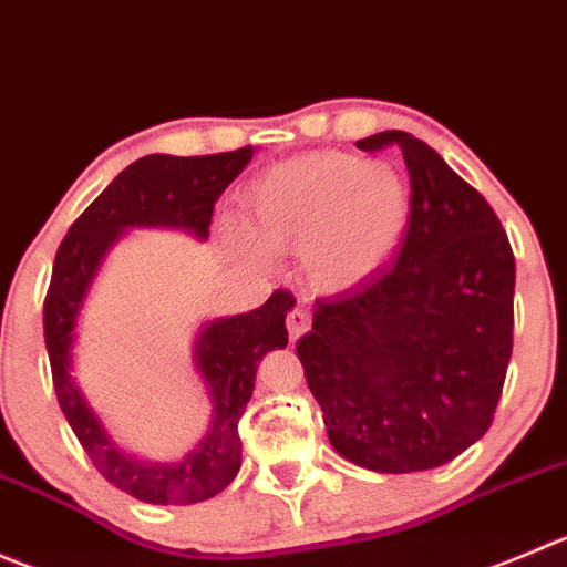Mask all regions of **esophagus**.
I'll return each mask as SVG.
<instances>
[{
	"instance_id": "34e87169",
	"label": "esophagus",
	"mask_w": 567,
	"mask_h": 567,
	"mask_svg": "<svg viewBox=\"0 0 567 567\" xmlns=\"http://www.w3.org/2000/svg\"><path fill=\"white\" fill-rule=\"evenodd\" d=\"M310 329V310L305 305H296L293 310L288 312V334L290 340H299L301 334Z\"/></svg>"
}]
</instances>
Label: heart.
Returning <instances> with one entry per match:
<instances>
[{"label":"heart","mask_w":567,"mask_h":567,"mask_svg":"<svg viewBox=\"0 0 567 567\" xmlns=\"http://www.w3.org/2000/svg\"><path fill=\"white\" fill-rule=\"evenodd\" d=\"M412 190L388 161L362 163L346 152H310L266 168L244 196V224L227 229L240 255L301 251L307 282L343 293L377 277L404 240Z\"/></svg>","instance_id":"heart-1"}]
</instances>
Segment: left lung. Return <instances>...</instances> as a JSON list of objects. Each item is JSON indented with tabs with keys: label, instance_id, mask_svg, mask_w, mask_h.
Listing matches in <instances>:
<instances>
[{
	"label": "left lung",
	"instance_id": "1",
	"mask_svg": "<svg viewBox=\"0 0 567 567\" xmlns=\"http://www.w3.org/2000/svg\"><path fill=\"white\" fill-rule=\"evenodd\" d=\"M357 146L401 150L410 227L384 271L316 301L296 354L340 457L379 474L430 471L493 423L513 354L515 257L485 196L432 146L401 130Z\"/></svg>",
	"mask_w": 567,
	"mask_h": 567
}]
</instances>
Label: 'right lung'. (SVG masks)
Returning <instances> with one entry per match:
<instances>
[{
  "mask_svg": "<svg viewBox=\"0 0 567 567\" xmlns=\"http://www.w3.org/2000/svg\"><path fill=\"white\" fill-rule=\"evenodd\" d=\"M251 157V146L205 157H141L71 224L54 257L52 282L43 301V338L60 410L99 474L137 502H205L238 476L244 452L238 421L255 390L260 360L271 349L288 346L285 316L293 310L296 299L288 290H277L257 310L202 323L194 340V368L213 406L210 430L177 463L135 457L104 430L71 373L76 321L99 268L130 229H183L190 238L207 240L218 196L249 166Z\"/></svg>",
  "mask_w": 567,
  "mask_h": 567,
  "instance_id": "obj_1",
  "label": "right lung"
}]
</instances>
